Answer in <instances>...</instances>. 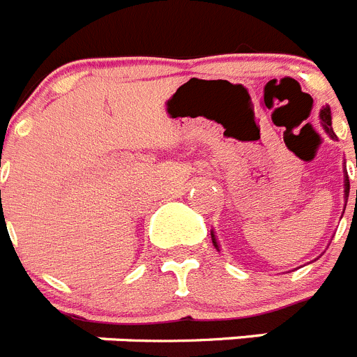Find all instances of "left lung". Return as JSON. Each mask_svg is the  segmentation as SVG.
<instances>
[{
    "mask_svg": "<svg viewBox=\"0 0 357 357\" xmlns=\"http://www.w3.org/2000/svg\"><path fill=\"white\" fill-rule=\"evenodd\" d=\"M320 123H321V127H324V130L329 134L331 139H336V134L333 132V116H331L329 105L321 107L320 109ZM356 166H357V160H356ZM343 185H345V191H343V193H345V206H347V200H349V191H351V184H349L347 168H343ZM356 202H357V189H356ZM211 238H213V243H214V247H216V250H220V245H218V239H216V234H214V230H211Z\"/></svg>",
    "mask_w": 357,
    "mask_h": 357,
    "instance_id": "left-lung-1",
    "label": "left lung"
}]
</instances>
